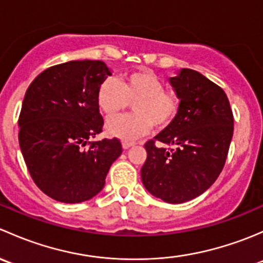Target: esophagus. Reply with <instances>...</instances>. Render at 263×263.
<instances>
[{
  "label": "esophagus",
  "instance_id": "1",
  "mask_svg": "<svg viewBox=\"0 0 263 263\" xmlns=\"http://www.w3.org/2000/svg\"><path fill=\"white\" fill-rule=\"evenodd\" d=\"M134 142H128V141H123L122 142V147L124 148V150H127V148H129L131 146H134Z\"/></svg>",
  "mask_w": 263,
  "mask_h": 263
}]
</instances>
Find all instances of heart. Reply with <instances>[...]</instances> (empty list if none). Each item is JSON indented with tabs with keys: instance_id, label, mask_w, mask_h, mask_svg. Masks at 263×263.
<instances>
[{
	"instance_id": "obj_1",
	"label": "heart",
	"mask_w": 263,
	"mask_h": 263,
	"mask_svg": "<svg viewBox=\"0 0 263 263\" xmlns=\"http://www.w3.org/2000/svg\"><path fill=\"white\" fill-rule=\"evenodd\" d=\"M164 82L150 70H140L123 76L121 84L107 79L99 86L97 103L107 117H113L132 103L135 113L110 118L105 124L109 136L134 141L155 127L164 129L173 123L179 110V98L168 91Z\"/></svg>"
}]
</instances>
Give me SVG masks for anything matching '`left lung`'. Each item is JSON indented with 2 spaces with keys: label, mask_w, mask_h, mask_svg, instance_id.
Returning <instances> with one entry per match:
<instances>
[{
  "label": "left lung",
  "mask_w": 263,
  "mask_h": 263,
  "mask_svg": "<svg viewBox=\"0 0 263 263\" xmlns=\"http://www.w3.org/2000/svg\"><path fill=\"white\" fill-rule=\"evenodd\" d=\"M169 84L179 98L178 115L145 144L147 158L141 179L155 197L183 203L202 195L221 173L234 119L224 90L202 73L181 68ZM156 141L164 146L156 147Z\"/></svg>",
  "instance_id": "1"
}]
</instances>
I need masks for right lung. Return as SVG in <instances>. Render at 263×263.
<instances>
[{"instance_id": "1", "label": "right lung", "mask_w": 263, "mask_h": 263, "mask_svg": "<svg viewBox=\"0 0 263 263\" xmlns=\"http://www.w3.org/2000/svg\"><path fill=\"white\" fill-rule=\"evenodd\" d=\"M112 70L103 61H70L39 73L29 85L18 117V144L31 178L63 203L87 201L103 190L122 154L119 140H102L97 94Z\"/></svg>"}]
</instances>
